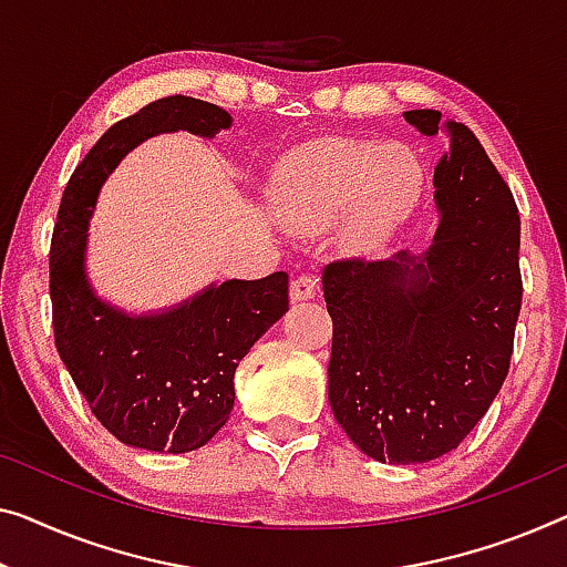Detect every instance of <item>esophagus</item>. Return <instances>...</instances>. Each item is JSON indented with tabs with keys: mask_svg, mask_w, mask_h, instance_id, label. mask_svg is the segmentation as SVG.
<instances>
[{
	"mask_svg": "<svg viewBox=\"0 0 567 567\" xmlns=\"http://www.w3.org/2000/svg\"><path fill=\"white\" fill-rule=\"evenodd\" d=\"M320 292V277L318 272H302L292 280L290 285V298L292 302H300V300H312L318 298Z\"/></svg>",
	"mask_w": 567,
	"mask_h": 567,
	"instance_id": "34e87169",
	"label": "esophagus"
}]
</instances>
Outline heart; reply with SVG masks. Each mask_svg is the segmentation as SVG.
Masks as SVG:
<instances>
[{
	"instance_id": "obj_1",
	"label": "heart",
	"mask_w": 567,
	"mask_h": 567,
	"mask_svg": "<svg viewBox=\"0 0 567 567\" xmlns=\"http://www.w3.org/2000/svg\"><path fill=\"white\" fill-rule=\"evenodd\" d=\"M422 190L425 165L412 147L333 137L282 159L269 203L298 231H320L346 216V239L364 247L410 218Z\"/></svg>"
}]
</instances>
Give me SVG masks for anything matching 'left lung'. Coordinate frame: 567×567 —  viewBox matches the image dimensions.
Instances as JSON below:
<instances>
[{
	"label": "left lung",
	"instance_id": "8db88e82",
	"mask_svg": "<svg viewBox=\"0 0 567 567\" xmlns=\"http://www.w3.org/2000/svg\"><path fill=\"white\" fill-rule=\"evenodd\" d=\"M435 109L404 120L422 134ZM435 167L441 229L422 257L336 259L328 400L346 435L382 463H427L463 443L499 394L522 308L517 203L466 124Z\"/></svg>",
	"mask_w": 567,
	"mask_h": 567
}]
</instances>
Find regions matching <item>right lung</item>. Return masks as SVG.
<instances>
[{"instance_id":"obj_1","label":"right lung","mask_w":567,"mask_h":567,"mask_svg":"<svg viewBox=\"0 0 567 567\" xmlns=\"http://www.w3.org/2000/svg\"><path fill=\"white\" fill-rule=\"evenodd\" d=\"M231 116L208 101L165 96L109 126L63 190L50 241V302L61 361L116 441L155 453L206 445L234 408V374L285 316L287 272L229 280L155 318H126L94 298L83 275L86 216L99 183L142 140L188 130L210 137Z\"/></svg>"}]
</instances>
